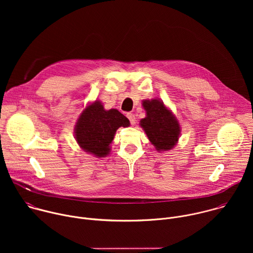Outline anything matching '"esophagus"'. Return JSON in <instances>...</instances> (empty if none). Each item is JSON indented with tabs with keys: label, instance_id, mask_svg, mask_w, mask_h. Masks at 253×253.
<instances>
[{
	"label": "esophagus",
	"instance_id": "obj_1",
	"mask_svg": "<svg viewBox=\"0 0 253 253\" xmlns=\"http://www.w3.org/2000/svg\"><path fill=\"white\" fill-rule=\"evenodd\" d=\"M127 118L129 119V121H130V124L131 125H134L135 124V116H134V114H132V113H127Z\"/></svg>",
	"mask_w": 253,
	"mask_h": 253
}]
</instances>
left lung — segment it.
Listing matches in <instances>:
<instances>
[{"mask_svg":"<svg viewBox=\"0 0 253 253\" xmlns=\"http://www.w3.org/2000/svg\"><path fill=\"white\" fill-rule=\"evenodd\" d=\"M146 117L140 121L150 142L156 150H170L178 141L180 126L174 115L164 106L163 102L153 99L143 101Z\"/></svg>","mask_w":253,"mask_h":253,"instance_id":"1","label":"left lung"}]
</instances>
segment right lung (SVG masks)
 Segmentation results:
<instances>
[{"instance_id": "add662e5", "label": "right lung", "mask_w": 253, "mask_h": 253, "mask_svg": "<svg viewBox=\"0 0 253 253\" xmlns=\"http://www.w3.org/2000/svg\"><path fill=\"white\" fill-rule=\"evenodd\" d=\"M129 120L118 110L106 111L96 101L80 115L75 126V138L84 151L105 157L110 152V143L119 127H128Z\"/></svg>"}]
</instances>
